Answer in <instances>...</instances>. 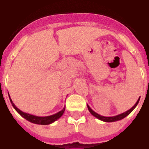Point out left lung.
Returning <instances> with one entry per match:
<instances>
[{
  "instance_id": "obj_1",
  "label": "left lung",
  "mask_w": 149,
  "mask_h": 149,
  "mask_svg": "<svg viewBox=\"0 0 149 149\" xmlns=\"http://www.w3.org/2000/svg\"><path fill=\"white\" fill-rule=\"evenodd\" d=\"M139 100H140V97L138 99V101H137V102L135 104V105H134L132 108H130L129 110L126 111L125 112L122 113V114H120V115H115V116H111V117H105V116H102V115H98L97 113L94 111L92 110L90 107H89L88 104H87V106H88V111H90V113H91L92 115H94L95 118H97V119H99L101 120V121H103V122H117V121L123 119L124 118H125L126 116H128V115H129V114H130V113L134 110V109H135V107L137 106V104H139Z\"/></svg>"
}]
</instances>
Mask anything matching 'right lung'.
<instances>
[{
    "mask_svg": "<svg viewBox=\"0 0 149 149\" xmlns=\"http://www.w3.org/2000/svg\"><path fill=\"white\" fill-rule=\"evenodd\" d=\"M9 98H10V101L12 104V106L14 107V109L17 111V112L20 114V115H21L24 118H25L26 120L29 121L30 122L34 124H37V125H50V124L53 123L55 121L60 118L61 117V115L64 114L65 110V107H64L62 110L58 111V113H56L54 115H49V116H45V117H41V116H36V115H31V114H27V113L23 112L22 111H21L19 108H17L15 106V104L13 103L12 100L10 98V95H9Z\"/></svg>",
    "mask_w": 149,
    "mask_h": 149,
    "instance_id": "add662e5",
    "label": "right lung"
}]
</instances>
